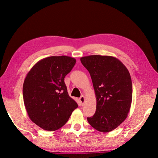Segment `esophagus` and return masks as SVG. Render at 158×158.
I'll return each instance as SVG.
<instances>
[{"label": "esophagus", "mask_w": 158, "mask_h": 158, "mask_svg": "<svg viewBox=\"0 0 158 158\" xmlns=\"http://www.w3.org/2000/svg\"><path fill=\"white\" fill-rule=\"evenodd\" d=\"M80 101L81 103H82V105L84 103V102H85V96H84V95H82V96L80 98Z\"/></svg>", "instance_id": "34e87169"}]
</instances>
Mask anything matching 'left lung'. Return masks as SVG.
<instances>
[{"label":"left lung","instance_id":"obj_1","mask_svg":"<svg viewBox=\"0 0 158 158\" xmlns=\"http://www.w3.org/2000/svg\"><path fill=\"white\" fill-rule=\"evenodd\" d=\"M80 61L90 74L96 97V110L88 117L97 131L109 132L124 122L132 98L131 75L126 66L112 56L89 55Z\"/></svg>","mask_w":158,"mask_h":158}]
</instances>
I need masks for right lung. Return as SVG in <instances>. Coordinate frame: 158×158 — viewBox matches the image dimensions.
Instances as JSON below:
<instances>
[{
	"label": "right lung",
	"mask_w": 158,
	"mask_h": 158,
	"mask_svg": "<svg viewBox=\"0 0 158 158\" xmlns=\"http://www.w3.org/2000/svg\"><path fill=\"white\" fill-rule=\"evenodd\" d=\"M76 62L68 56H49L38 61L26 75L23 103L31 121L44 130H58L78 107L64 81Z\"/></svg>",
	"instance_id": "add662e5"
}]
</instances>
